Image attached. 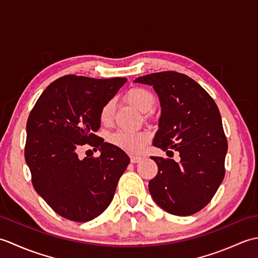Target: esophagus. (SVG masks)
<instances>
[{"instance_id": "obj_1", "label": "esophagus", "mask_w": 258, "mask_h": 258, "mask_svg": "<svg viewBox=\"0 0 258 258\" xmlns=\"http://www.w3.org/2000/svg\"><path fill=\"white\" fill-rule=\"evenodd\" d=\"M142 160H143V157L142 156H136V155L131 156V162L132 163H140Z\"/></svg>"}]
</instances>
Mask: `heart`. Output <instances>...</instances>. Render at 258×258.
Instances as JSON below:
<instances>
[{"instance_id": "b5f03b06", "label": "heart", "mask_w": 258, "mask_h": 258, "mask_svg": "<svg viewBox=\"0 0 258 258\" xmlns=\"http://www.w3.org/2000/svg\"><path fill=\"white\" fill-rule=\"evenodd\" d=\"M125 97L128 103L138 107L142 112H150L155 106V97L152 93L141 86H135L125 93ZM115 109L114 100H108L103 104L100 109V120L104 125H108L112 122ZM150 135L145 132H127V131H117L109 136V142L130 154H139L144 149Z\"/></svg>"}]
</instances>
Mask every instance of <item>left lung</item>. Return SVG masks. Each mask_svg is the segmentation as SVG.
Masks as SVG:
<instances>
[{
  "instance_id": "1",
  "label": "left lung",
  "mask_w": 258,
  "mask_h": 258,
  "mask_svg": "<svg viewBox=\"0 0 258 258\" xmlns=\"http://www.w3.org/2000/svg\"><path fill=\"white\" fill-rule=\"evenodd\" d=\"M138 83L152 85L161 101L160 128L153 145L179 153V161L152 156L156 176L150 193L158 206L177 216L204 208L225 176L227 140L212 96L187 75L166 71L140 76Z\"/></svg>"
}]
</instances>
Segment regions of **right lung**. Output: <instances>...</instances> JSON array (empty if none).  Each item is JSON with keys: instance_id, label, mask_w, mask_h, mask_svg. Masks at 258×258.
<instances>
[{"instance_id": "right-lung-1", "label": "right lung", "mask_w": 258, "mask_h": 258, "mask_svg": "<svg viewBox=\"0 0 258 258\" xmlns=\"http://www.w3.org/2000/svg\"><path fill=\"white\" fill-rule=\"evenodd\" d=\"M125 82L65 75L46 87L27 118L24 155L32 184L67 220L89 222L101 215L130 164L122 150L95 135L102 105ZM84 145L101 155L81 160L77 152Z\"/></svg>"}]
</instances>
